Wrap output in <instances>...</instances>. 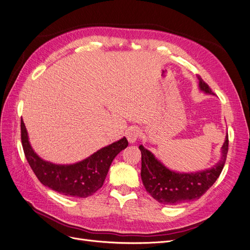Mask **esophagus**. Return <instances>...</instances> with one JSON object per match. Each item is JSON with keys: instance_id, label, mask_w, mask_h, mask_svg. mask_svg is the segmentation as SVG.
Returning <instances> with one entry per match:
<instances>
[{"instance_id": "obj_1", "label": "esophagus", "mask_w": 250, "mask_h": 250, "mask_svg": "<svg viewBox=\"0 0 250 250\" xmlns=\"http://www.w3.org/2000/svg\"><path fill=\"white\" fill-rule=\"evenodd\" d=\"M125 134L130 144H134V142L137 140V138L140 136V131L137 127L131 126L127 130Z\"/></svg>"}]
</instances>
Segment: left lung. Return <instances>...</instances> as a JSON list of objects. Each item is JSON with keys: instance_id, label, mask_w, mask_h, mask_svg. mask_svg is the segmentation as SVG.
Segmentation results:
<instances>
[{"instance_id": "obj_1", "label": "left lung", "mask_w": 250, "mask_h": 250, "mask_svg": "<svg viewBox=\"0 0 250 250\" xmlns=\"http://www.w3.org/2000/svg\"><path fill=\"white\" fill-rule=\"evenodd\" d=\"M198 80L200 90L213 94L203 78L198 76ZM228 147L229 138L227 135L222 146V158L216 166L195 173H176L166 168L149 150L139 146L142 183L146 191L163 205L175 206L198 199L219 178L227 159Z\"/></svg>"}]
</instances>
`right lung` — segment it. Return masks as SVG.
Instances as JSON below:
<instances>
[{
    "instance_id": "obj_1",
    "label": "right lung",
    "mask_w": 250,
    "mask_h": 250,
    "mask_svg": "<svg viewBox=\"0 0 250 250\" xmlns=\"http://www.w3.org/2000/svg\"><path fill=\"white\" fill-rule=\"evenodd\" d=\"M21 142L25 158L38 179L55 191L73 197H87L98 191L104 184L113 160L128 146L126 137H123L79 163L55 165L42 160L33 151L22 118Z\"/></svg>"
}]
</instances>
